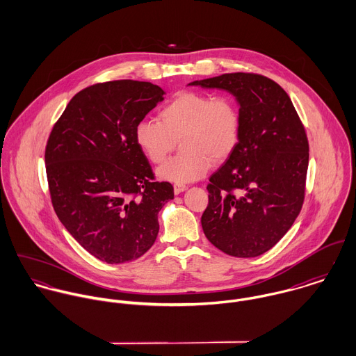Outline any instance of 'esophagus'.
<instances>
[{
  "instance_id": "esophagus-1",
  "label": "esophagus",
  "mask_w": 356,
  "mask_h": 356,
  "mask_svg": "<svg viewBox=\"0 0 356 356\" xmlns=\"http://www.w3.org/2000/svg\"><path fill=\"white\" fill-rule=\"evenodd\" d=\"M186 189V185L185 184H174V193L175 195H179L181 192H184Z\"/></svg>"
}]
</instances>
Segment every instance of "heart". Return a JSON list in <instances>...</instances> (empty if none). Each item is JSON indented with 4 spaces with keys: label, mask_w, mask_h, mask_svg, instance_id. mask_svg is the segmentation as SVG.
<instances>
[{
    "label": "heart",
    "mask_w": 356,
    "mask_h": 356,
    "mask_svg": "<svg viewBox=\"0 0 356 356\" xmlns=\"http://www.w3.org/2000/svg\"><path fill=\"white\" fill-rule=\"evenodd\" d=\"M159 119L140 120L134 137L153 164H160L179 140L182 152L157 170L165 181L184 184L200 179L212 163L229 159L240 143L241 111L227 95L181 92L160 109Z\"/></svg>",
    "instance_id": "1"
}]
</instances>
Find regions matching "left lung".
I'll return each instance as SVG.
<instances>
[{
  "mask_svg": "<svg viewBox=\"0 0 356 356\" xmlns=\"http://www.w3.org/2000/svg\"><path fill=\"white\" fill-rule=\"evenodd\" d=\"M191 85L230 92L243 119L236 151L207 185L204 234L230 256L264 254L292 227L305 203V126L286 92L267 76L233 72Z\"/></svg>",
  "mask_w": 356,
  "mask_h": 356,
  "instance_id": "left-lung-1",
  "label": "left lung"
}]
</instances>
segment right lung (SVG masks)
<instances>
[{"mask_svg": "<svg viewBox=\"0 0 356 356\" xmlns=\"http://www.w3.org/2000/svg\"><path fill=\"white\" fill-rule=\"evenodd\" d=\"M163 95L157 85L131 79L92 85L71 99L49 134L45 164L54 212L102 261L145 254L159 233V211L174 199L172 185L156 181L134 137Z\"/></svg>", "mask_w": 356, "mask_h": 356, "instance_id": "right-lung-1", "label": "right lung"}]
</instances>
